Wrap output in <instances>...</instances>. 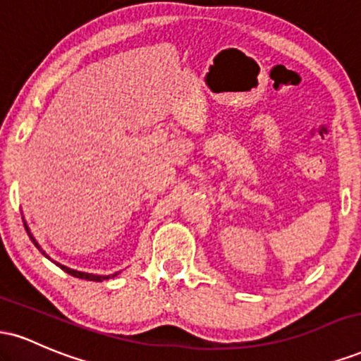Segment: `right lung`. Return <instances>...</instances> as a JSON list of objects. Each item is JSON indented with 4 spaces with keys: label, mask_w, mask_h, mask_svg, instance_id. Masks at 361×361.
<instances>
[{
    "label": "right lung",
    "mask_w": 361,
    "mask_h": 361,
    "mask_svg": "<svg viewBox=\"0 0 361 361\" xmlns=\"http://www.w3.org/2000/svg\"><path fill=\"white\" fill-rule=\"evenodd\" d=\"M23 226H25V231H27V234L30 235V239H32V243L35 244L37 246V250H39L40 252H42V255L45 256V258H49L47 255H45V251L42 250V247L39 246V243L35 241V238L34 235H32V233H30V229H28V226H27V222H25V219H23ZM51 259V258H49ZM54 263H56V261H54ZM57 267L59 268H62V270H64L66 273H69V275H73V276H76V279H85V280H90V281H103V280H109V279H114V276H117L118 273H114V275H106V276H103V275H93V273H85V271H78V270H71V268H68V267H64V264H61V263H56Z\"/></svg>",
    "instance_id": "1"
}]
</instances>
